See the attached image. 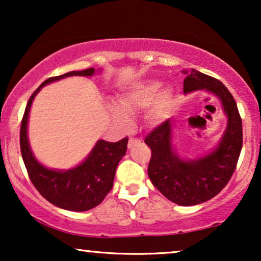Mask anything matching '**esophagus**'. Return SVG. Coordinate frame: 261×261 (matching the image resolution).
<instances>
[{"label":"esophagus","instance_id":"1","mask_svg":"<svg viewBox=\"0 0 261 261\" xmlns=\"http://www.w3.org/2000/svg\"><path fill=\"white\" fill-rule=\"evenodd\" d=\"M137 142H140V139L130 137L129 138V141H128V147H132V146H133L134 144H137Z\"/></svg>","mask_w":261,"mask_h":261}]
</instances>
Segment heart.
Wrapping results in <instances>:
<instances>
[{"label":"heart","mask_w":261,"mask_h":261,"mask_svg":"<svg viewBox=\"0 0 261 261\" xmlns=\"http://www.w3.org/2000/svg\"><path fill=\"white\" fill-rule=\"evenodd\" d=\"M162 89V83L155 80H147L139 82L128 89L126 92L117 98L120 107L113 106L110 113L114 119L122 126H129L130 119L128 114L146 113V120L148 123L156 124L169 115L173 103V94L170 89Z\"/></svg>","instance_id":"1"}]
</instances>
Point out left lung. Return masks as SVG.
<instances>
[{"label":"left lung","instance_id":"left-lung-1","mask_svg":"<svg viewBox=\"0 0 261 261\" xmlns=\"http://www.w3.org/2000/svg\"><path fill=\"white\" fill-rule=\"evenodd\" d=\"M184 94L204 89L222 102L228 117L226 132L219 146L208 155L183 160L172 149L171 121L154 128L145 138L151 147L148 177L152 184L171 202L196 205L219 194L233 176L242 148V121L237 102L222 82L197 70H185Z\"/></svg>","mask_w":261,"mask_h":261}]
</instances>
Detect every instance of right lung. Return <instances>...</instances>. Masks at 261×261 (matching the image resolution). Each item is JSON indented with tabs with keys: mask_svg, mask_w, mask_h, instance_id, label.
Masks as SVG:
<instances>
[{
	"mask_svg": "<svg viewBox=\"0 0 261 261\" xmlns=\"http://www.w3.org/2000/svg\"><path fill=\"white\" fill-rule=\"evenodd\" d=\"M95 69L71 71L47 78L28 99L20 128L21 154L30 179L42 197L58 208L71 212H87L101 203L112 190L116 167L126 154L128 138L117 142L98 140L81 165L67 171L49 170L34 158L27 138L28 115L32 102L44 85L69 76H92Z\"/></svg>",
	"mask_w": 261,
	"mask_h": 261,
	"instance_id": "1",
	"label": "right lung"
}]
</instances>
